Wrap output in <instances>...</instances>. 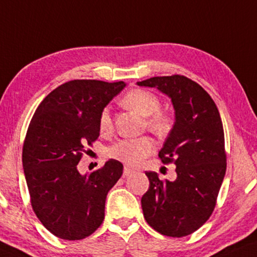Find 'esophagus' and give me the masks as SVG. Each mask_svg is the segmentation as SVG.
Listing matches in <instances>:
<instances>
[{"instance_id": "34e87169", "label": "esophagus", "mask_w": 257, "mask_h": 257, "mask_svg": "<svg viewBox=\"0 0 257 257\" xmlns=\"http://www.w3.org/2000/svg\"><path fill=\"white\" fill-rule=\"evenodd\" d=\"M134 173H135V170L131 169L130 167H127V166L123 167V176H130V175H132Z\"/></svg>"}]
</instances>
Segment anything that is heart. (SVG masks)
<instances>
[{"label": "heart", "instance_id": "obj_1", "mask_svg": "<svg viewBox=\"0 0 257 257\" xmlns=\"http://www.w3.org/2000/svg\"><path fill=\"white\" fill-rule=\"evenodd\" d=\"M121 101L123 106L135 110L139 115L145 116V127L158 137H166L173 130V116L160 109L161 101L157 95L151 91L135 88L123 95ZM99 127L101 132H109L112 130V119L108 108L101 110ZM154 150L155 142L153 138L143 136L138 138L120 139L108 149V156L126 166L135 167L138 166L149 155L153 154Z\"/></svg>", "mask_w": 257, "mask_h": 257}]
</instances>
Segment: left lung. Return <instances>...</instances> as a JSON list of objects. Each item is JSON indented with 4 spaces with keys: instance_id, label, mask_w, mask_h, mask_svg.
<instances>
[{
    "instance_id": "8db88e82",
    "label": "left lung",
    "mask_w": 257,
    "mask_h": 257,
    "mask_svg": "<svg viewBox=\"0 0 257 257\" xmlns=\"http://www.w3.org/2000/svg\"><path fill=\"white\" fill-rule=\"evenodd\" d=\"M137 84L167 94L175 109V123L158 157L164 164H175L176 180L145 173L150 186L141 201L144 218L164 236H188L211 217L225 176L219 110L207 91L186 76H157Z\"/></svg>"
}]
</instances>
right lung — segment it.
I'll list each match as a JSON object with an SVG mask.
<instances>
[{"instance_id":"right-lung-1","label":"right lung","mask_w":257,"mask_h":257,"mask_svg":"<svg viewBox=\"0 0 257 257\" xmlns=\"http://www.w3.org/2000/svg\"><path fill=\"white\" fill-rule=\"evenodd\" d=\"M125 82L74 80L41 101L28 126L22 167L38 219L62 239L90 236L102 224L107 193L122 175L109 160L84 175L77 164L85 147L99 138V116Z\"/></svg>"}]
</instances>
